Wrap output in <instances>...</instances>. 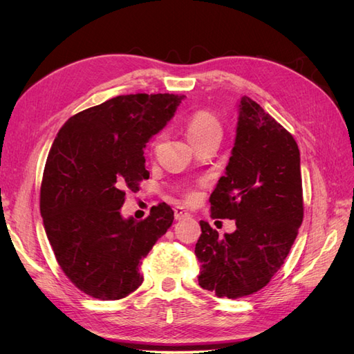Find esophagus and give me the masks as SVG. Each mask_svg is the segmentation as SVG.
<instances>
[{
  "instance_id": "34e87169",
  "label": "esophagus",
  "mask_w": 354,
  "mask_h": 354,
  "mask_svg": "<svg viewBox=\"0 0 354 354\" xmlns=\"http://www.w3.org/2000/svg\"><path fill=\"white\" fill-rule=\"evenodd\" d=\"M174 217H176V220H183V218L190 217V214L183 207H176L174 208Z\"/></svg>"
}]
</instances>
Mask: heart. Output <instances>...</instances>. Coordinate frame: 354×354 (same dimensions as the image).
I'll list each match as a JSON object with an SVG mask.
<instances>
[{"instance_id":"heart-1","label":"heart","mask_w":354,"mask_h":354,"mask_svg":"<svg viewBox=\"0 0 354 354\" xmlns=\"http://www.w3.org/2000/svg\"><path fill=\"white\" fill-rule=\"evenodd\" d=\"M186 131H187V136L190 138L192 143H196L199 142L201 138L207 137L212 133H221V125H220V121L217 120V116L214 115L212 112L209 111H195L194 113H190L189 118L186 120ZM159 137H156V140L153 142V147L159 143ZM186 198L189 201H194L196 198V194L195 192L189 190L186 194Z\"/></svg>"}]
</instances>
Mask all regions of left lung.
Instances as JSON below:
<instances>
[{
  "mask_svg": "<svg viewBox=\"0 0 354 354\" xmlns=\"http://www.w3.org/2000/svg\"><path fill=\"white\" fill-rule=\"evenodd\" d=\"M212 218L236 221L224 233L201 221L195 254L201 288L223 298L260 291L281 269L304 216L299 151L292 134L243 95L236 140L209 196Z\"/></svg>",
  "mask_w": 354,
  "mask_h": 354,
  "instance_id": "left-lung-1",
  "label": "left lung"
}]
</instances>
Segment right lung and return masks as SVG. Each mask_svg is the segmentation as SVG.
Returning <instances> with one entry per match:
<instances>
[{
	"label": "right lung",
	"mask_w": 354,
	"mask_h": 354,
	"mask_svg": "<svg viewBox=\"0 0 354 354\" xmlns=\"http://www.w3.org/2000/svg\"><path fill=\"white\" fill-rule=\"evenodd\" d=\"M181 94H127L93 106L60 128L41 181L39 209L60 269L93 298L121 299L142 285V259L174 211L160 202L122 218L128 190L149 178L143 147L174 116Z\"/></svg>",
	"instance_id": "add662e5"
}]
</instances>
